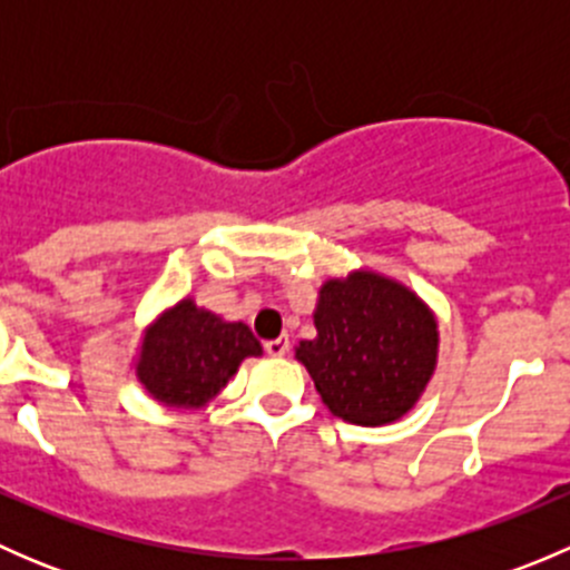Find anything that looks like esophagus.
I'll return each mask as SVG.
<instances>
[{
  "label": "esophagus",
  "instance_id": "esophagus-1",
  "mask_svg": "<svg viewBox=\"0 0 570 570\" xmlns=\"http://www.w3.org/2000/svg\"><path fill=\"white\" fill-rule=\"evenodd\" d=\"M264 350H267V355H273V358H281V355L289 353V338H273V342L264 344Z\"/></svg>",
  "mask_w": 570,
  "mask_h": 570
}]
</instances>
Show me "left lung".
Returning <instances> with one entry per match:
<instances>
[{
  "instance_id": "1",
  "label": "left lung",
  "mask_w": 570,
  "mask_h": 570,
  "mask_svg": "<svg viewBox=\"0 0 570 570\" xmlns=\"http://www.w3.org/2000/svg\"><path fill=\"white\" fill-rule=\"evenodd\" d=\"M317 336L295 358L333 416L381 428L405 416L439 364V322L428 303L375 269L327 278L314 308Z\"/></svg>"
}]
</instances>
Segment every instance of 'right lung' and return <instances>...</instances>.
<instances>
[{
	"label": "right lung",
	"mask_w": 570,
	"mask_h": 570,
	"mask_svg": "<svg viewBox=\"0 0 570 570\" xmlns=\"http://www.w3.org/2000/svg\"><path fill=\"white\" fill-rule=\"evenodd\" d=\"M250 355H262V344L245 322H226L184 297L142 331L135 375L163 405L198 411Z\"/></svg>",
	"instance_id": "obj_1"
}]
</instances>
